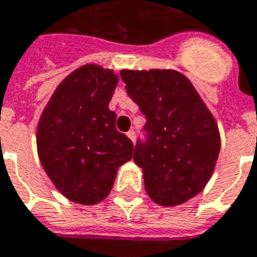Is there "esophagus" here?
<instances>
[{"instance_id": "34e87169", "label": "esophagus", "mask_w": 257, "mask_h": 257, "mask_svg": "<svg viewBox=\"0 0 257 257\" xmlns=\"http://www.w3.org/2000/svg\"><path fill=\"white\" fill-rule=\"evenodd\" d=\"M126 135H128V138H129V139H131V141L135 142V136H136V135H135L134 129H131V131H128V134H126Z\"/></svg>"}]
</instances>
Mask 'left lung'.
<instances>
[{
	"mask_svg": "<svg viewBox=\"0 0 257 257\" xmlns=\"http://www.w3.org/2000/svg\"><path fill=\"white\" fill-rule=\"evenodd\" d=\"M128 96L146 118L134 161L149 196L177 206L209 182L220 153L218 128L189 79L172 69L121 71Z\"/></svg>",
	"mask_w": 257,
	"mask_h": 257,
	"instance_id": "left-lung-1",
	"label": "left lung"
}]
</instances>
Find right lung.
Wrapping results in <instances>:
<instances>
[{
  "label": "right lung",
  "instance_id": "right-lung-1",
  "mask_svg": "<svg viewBox=\"0 0 257 257\" xmlns=\"http://www.w3.org/2000/svg\"><path fill=\"white\" fill-rule=\"evenodd\" d=\"M118 76L85 65L54 91L37 125L41 166L55 188L76 203L96 204L108 196L116 170L132 159L134 143L115 128L108 108Z\"/></svg>",
  "mask_w": 257,
  "mask_h": 257
}]
</instances>
